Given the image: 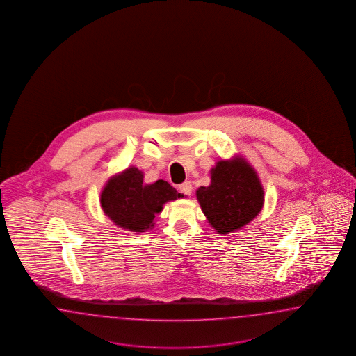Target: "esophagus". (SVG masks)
Wrapping results in <instances>:
<instances>
[{"instance_id":"esophagus-1","label":"esophagus","mask_w":356,"mask_h":356,"mask_svg":"<svg viewBox=\"0 0 356 356\" xmlns=\"http://www.w3.org/2000/svg\"><path fill=\"white\" fill-rule=\"evenodd\" d=\"M179 190H180V193L184 194V195H190V194H191V191H193V188H191V184H190V181H185L179 185Z\"/></svg>"}]
</instances>
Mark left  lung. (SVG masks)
<instances>
[{
    "label": "left lung",
    "mask_w": 356,
    "mask_h": 356,
    "mask_svg": "<svg viewBox=\"0 0 356 356\" xmlns=\"http://www.w3.org/2000/svg\"><path fill=\"white\" fill-rule=\"evenodd\" d=\"M209 186L197 190V197L218 234L241 229L261 212L264 191L257 172L244 159L217 162Z\"/></svg>",
    "instance_id": "left-lung-1"
}]
</instances>
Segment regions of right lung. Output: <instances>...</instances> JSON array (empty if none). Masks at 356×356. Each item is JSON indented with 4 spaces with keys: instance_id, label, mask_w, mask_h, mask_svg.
Instances as JSON below:
<instances>
[{
    "instance_id": "add662e5",
    "label": "right lung",
    "mask_w": 356,
    "mask_h": 356,
    "mask_svg": "<svg viewBox=\"0 0 356 356\" xmlns=\"http://www.w3.org/2000/svg\"><path fill=\"white\" fill-rule=\"evenodd\" d=\"M143 177L142 171L130 167L112 177L101 194L106 216L120 227L134 232L149 229L166 202L182 197L168 182L159 180L145 185Z\"/></svg>"
}]
</instances>
